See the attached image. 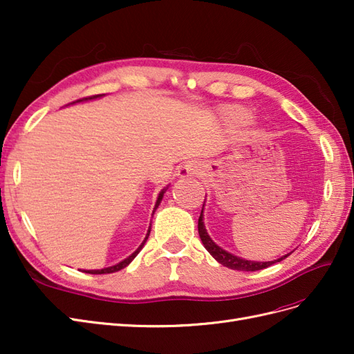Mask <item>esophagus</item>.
I'll return each instance as SVG.
<instances>
[{
  "label": "esophagus",
  "instance_id": "esophagus-1",
  "mask_svg": "<svg viewBox=\"0 0 354 354\" xmlns=\"http://www.w3.org/2000/svg\"><path fill=\"white\" fill-rule=\"evenodd\" d=\"M201 168H202L201 164L196 162V160H190V162H187L183 167L178 168L177 176L180 178H186V177H190V176H195V174L199 173Z\"/></svg>",
  "mask_w": 354,
  "mask_h": 354
}]
</instances>
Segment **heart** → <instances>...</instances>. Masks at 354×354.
Here are the masks:
<instances>
[{"instance_id":"obj_1","label":"heart","mask_w":354,"mask_h":354,"mask_svg":"<svg viewBox=\"0 0 354 354\" xmlns=\"http://www.w3.org/2000/svg\"><path fill=\"white\" fill-rule=\"evenodd\" d=\"M223 116L232 124V125H243L250 121L251 112L242 108V106H227L223 109Z\"/></svg>"}]
</instances>
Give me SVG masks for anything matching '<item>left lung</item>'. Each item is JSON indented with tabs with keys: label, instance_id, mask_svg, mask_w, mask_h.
I'll return each mask as SVG.
<instances>
[{
	"label": "left lung",
	"instance_id": "left-lung-1",
	"mask_svg": "<svg viewBox=\"0 0 354 354\" xmlns=\"http://www.w3.org/2000/svg\"><path fill=\"white\" fill-rule=\"evenodd\" d=\"M203 209V207H202ZM203 216H202V211H201V216H199V220H198V232H199V236H201V241L203 243V246H205L207 251L216 259L220 264L229 267V269L232 270H241V272H255V270H261V269H266V267H269L274 263H279L282 261L283 259H286V255L281 257V259H277L274 261H250V260H243L241 259V257H236L227 251H224L223 248H220V246L217 243H214L212 239L208 236L207 233V229L205 226H203Z\"/></svg>",
	"mask_w": 354,
	"mask_h": 354
}]
</instances>
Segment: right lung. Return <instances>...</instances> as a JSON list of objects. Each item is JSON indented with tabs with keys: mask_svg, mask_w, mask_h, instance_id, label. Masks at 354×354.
<instances>
[{
	"mask_svg": "<svg viewBox=\"0 0 354 354\" xmlns=\"http://www.w3.org/2000/svg\"><path fill=\"white\" fill-rule=\"evenodd\" d=\"M97 97H102V94H97V95H90V97H84V99H80V100H77V102H87V100H93V99H97ZM77 102H73V103H77ZM164 194H165V189L159 194V196H158V199H156V203H155V209L159 207L160 201H162V198H164ZM149 233H151V227H149L147 234H146L145 241L142 242V245L138 246V248H137V250H136L130 257H127V259H125V260H122L121 263H118V264H115V266H112V267H106V269H100V270H84V272H85V273H91V274H106V273H113V272H118V270L124 269V267H127L128 264H130V263L134 260V257H136L138 252H140V250L143 248L145 243H146V241H147V238H149Z\"/></svg>",
	"mask_w": 354,
	"mask_h": 354,
	"instance_id": "obj_1",
	"label": "right lung"
}]
</instances>
